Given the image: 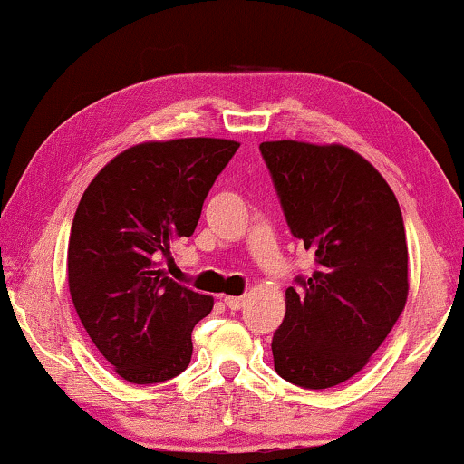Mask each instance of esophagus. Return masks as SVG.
<instances>
[{"instance_id": "1", "label": "esophagus", "mask_w": 464, "mask_h": 464, "mask_svg": "<svg viewBox=\"0 0 464 464\" xmlns=\"http://www.w3.org/2000/svg\"><path fill=\"white\" fill-rule=\"evenodd\" d=\"M225 306L228 308V310H239L246 304V297H233V295H227L225 300Z\"/></svg>"}]
</instances>
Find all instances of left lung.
<instances>
[{
	"mask_svg": "<svg viewBox=\"0 0 464 464\" xmlns=\"http://www.w3.org/2000/svg\"><path fill=\"white\" fill-rule=\"evenodd\" d=\"M293 237L314 255L313 276L286 289L272 338L289 383L325 390L366 366L407 304V237L388 181L344 145H259Z\"/></svg>",
	"mask_w": 464,
	"mask_h": 464,
	"instance_id": "left-lung-1",
	"label": "left lung"
}]
</instances>
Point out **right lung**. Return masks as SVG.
Masks as SVG:
<instances>
[{
  "mask_svg": "<svg viewBox=\"0 0 464 464\" xmlns=\"http://www.w3.org/2000/svg\"><path fill=\"white\" fill-rule=\"evenodd\" d=\"M239 143L175 139L121 151L81 197L68 244V286L92 343L120 377L162 383L190 363L192 327L214 300L160 267L190 237L203 201Z\"/></svg>",
  "mask_w": 464,
  "mask_h": 464,
  "instance_id": "right-lung-1",
  "label": "right lung"
}]
</instances>
